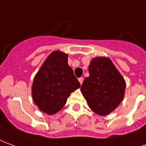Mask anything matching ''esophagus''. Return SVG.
<instances>
[{
    "instance_id": "obj_1",
    "label": "esophagus",
    "mask_w": 146,
    "mask_h": 146,
    "mask_svg": "<svg viewBox=\"0 0 146 146\" xmlns=\"http://www.w3.org/2000/svg\"><path fill=\"white\" fill-rule=\"evenodd\" d=\"M78 82H79L81 85H82V82H83V78H78Z\"/></svg>"
}]
</instances>
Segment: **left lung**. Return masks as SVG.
I'll return each instance as SVG.
<instances>
[{
	"label": "left lung",
	"mask_w": 146,
	"mask_h": 146,
	"mask_svg": "<svg viewBox=\"0 0 146 146\" xmlns=\"http://www.w3.org/2000/svg\"><path fill=\"white\" fill-rule=\"evenodd\" d=\"M89 72V76L85 78L81 92L93 112L108 115L124 100L125 80L112 60L106 57L92 58Z\"/></svg>",
	"instance_id": "8db88e82"
}]
</instances>
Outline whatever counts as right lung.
Returning <instances> with one entry per match:
<instances>
[{
  "mask_svg": "<svg viewBox=\"0 0 146 146\" xmlns=\"http://www.w3.org/2000/svg\"><path fill=\"white\" fill-rule=\"evenodd\" d=\"M68 57L60 50L53 51L34 77L33 100L40 111L49 115L60 111L70 94L80 87Z\"/></svg>",
  "mask_w": 146,
  "mask_h": 146,
  "instance_id": "add662e5",
  "label": "right lung"
}]
</instances>
